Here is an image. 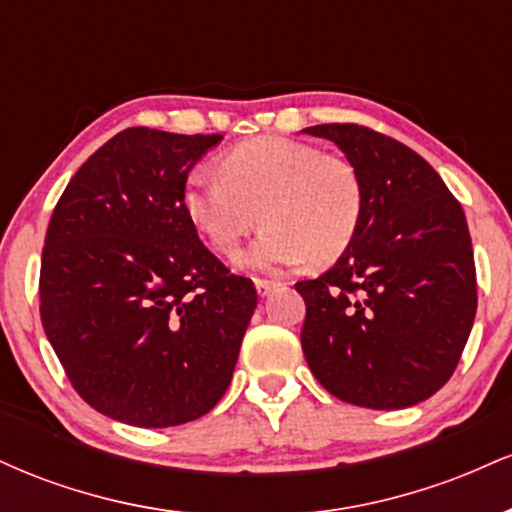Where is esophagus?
Masks as SVG:
<instances>
[{
  "label": "esophagus",
  "mask_w": 512,
  "mask_h": 512,
  "mask_svg": "<svg viewBox=\"0 0 512 512\" xmlns=\"http://www.w3.org/2000/svg\"><path fill=\"white\" fill-rule=\"evenodd\" d=\"M276 281H269V279H255V289H257V293H260L262 298H267L269 293H272L274 289H276Z\"/></svg>",
  "instance_id": "34e87169"
}]
</instances>
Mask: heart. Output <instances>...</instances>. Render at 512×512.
I'll use <instances>...</instances> for the list:
<instances>
[{
    "mask_svg": "<svg viewBox=\"0 0 512 512\" xmlns=\"http://www.w3.org/2000/svg\"><path fill=\"white\" fill-rule=\"evenodd\" d=\"M219 170L221 175L190 173L182 204L223 255H233L262 221L267 228L240 257L245 267L330 264L354 243L363 187L346 158L296 139L260 137L228 151Z\"/></svg>",
    "mask_w": 512,
    "mask_h": 512,
    "instance_id": "heart-1",
    "label": "heart"
}]
</instances>
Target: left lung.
Returning <instances> with one entry per match:
<instances>
[{
	"label": "left lung",
	"instance_id": "8db88e82",
	"mask_svg": "<svg viewBox=\"0 0 512 512\" xmlns=\"http://www.w3.org/2000/svg\"><path fill=\"white\" fill-rule=\"evenodd\" d=\"M356 168L363 219L351 248L305 301V361L342 402L407 409L450 380L477 315V272L464 211L409 146L361 125H315Z\"/></svg>",
	"mask_w": 512,
	"mask_h": 512
}]
</instances>
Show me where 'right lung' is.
Here are the masks:
<instances>
[{"mask_svg": "<svg viewBox=\"0 0 512 512\" xmlns=\"http://www.w3.org/2000/svg\"><path fill=\"white\" fill-rule=\"evenodd\" d=\"M219 134L132 127L76 170L48 226L40 317L84 402L129 426L195 421L228 390L257 308L182 192Z\"/></svg>", "mask_w": 512, "mask_h": 512, "instance_id": "1", "label": "right lung"}]
</instances>
